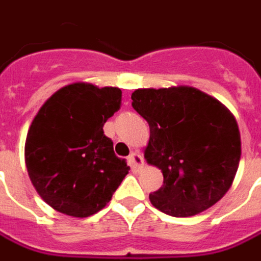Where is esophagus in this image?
I'll list each match as a JSON object with an SVG mask.
<instances>
[{"label": "esophagus", "mask_w": 261, "mask_h": 261, "mask_svg": "<svg viewBox=\"0 0 261 261\" xmlns=\"http://www.w3.org/2000/svg\"><path fill=\"white\" fill-rule=\"evenodd\" d=\"M129 162H130V167H134V168L142 167L143 158H142V155L139 153V151H135L129 155Z\"/></svg>", "instance_id": "esophagus-1"}]
</instances>
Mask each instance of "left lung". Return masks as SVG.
<instances>
[{"instance_id": "1", "label": "left lung", "mask_w": 261, "mask_h": 261, "mask_svg": "<svg viewBox=\"0 0 261 261\" xmlns=\"http://www.w3.org/2000/svg\"><path fill=\"white\" fill-rule=\"evenodd\" d=\"M132 106L149 125L145 149L164 185L152 205L172 217L195 216L230 190L241 156L240 130L230 110L194 87L139 89Z\"/></svg>"}]
</instances>
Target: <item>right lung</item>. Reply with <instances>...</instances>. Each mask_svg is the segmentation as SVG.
<instances>
[{
	"mask_svg": "<svg viewBox=\"0 0 261 261\" xmlns=\"http://www.w3.org/2000/svg\"><path fill=\"white\" fill-rule=\"evenodd\" d=\"M118 87L74 83L41 106L25 141V165L40 197L56 211H100L130 168L118 158L103 125L120 108Z\"/></svg>",
	"mask_w": 261,
	"mask_h": 261,
	"instance_id": "1",
	"label": "right lung"
}]
</instances>
